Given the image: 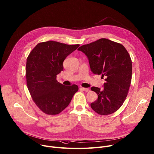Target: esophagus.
Returning a JSON list of instances; mask_svg holds the SVG:
<instances>
[{
	"label": "esophagus",
	"mask_w": 154,
	"mask_h": 154,
	"mask_svg": "<svg viewBox=\"0 0 154 154\" xmlns=\"http://www.w3.org/2000/svg\"><path fill=\"white\" fill-rule=\"evenodd\" d=\"M80 90H83V91H84L85 92H88V91H90L89 88H83V87L80 88Z\"/></svg>",
	"instance_id": "34e87169"
}]
</instances>
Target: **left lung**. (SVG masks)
Here are the masks:
<instances>
[{
	"label": "left lung",
	"mask_w": 154,
	"mask_h": 154,
	"mask_svg": "<svg viewBox=\"0 0 154 154\" xmlns=\"http://www.w3.org/2000/svg\"><path fill=\"white\" fill-rule=\"evenodd\" d=\"M78 50L87 56L91 71L105 79L103 90L94 86L91 88L98 95L91 103V108L100 115L115 113L125 101L131 81L129 54L121 44L106 38L83 45Z\"/></svg>",
	"instance_id": "left-lung-1"
}]
</instances>
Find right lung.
Returning <instances> with one entry per match:
<instances>
[{"label":"right lung","instance_id":"1","mask_svg":"<svg viewBox=\"0 0 154 154\" xmlns=\"http://www.w3.org/2000/svg\"><path fill=\"white\" fill-rule=\"evenodd\" d=\"M79 45H68L54 41L39 42L29 54L26 63L27 85L32 98L47 115L61 113L79 90L76 85L65 86L57 80L63 70V61Z\"/></svg>","mask_w":154,"mask_h":154}]
</instances>
